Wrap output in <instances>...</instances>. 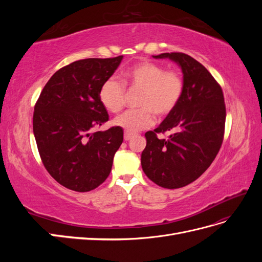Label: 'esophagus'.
<instances>
[{
	"mask_svg": "<svg viewBox=\"0 0 262 262\" xmlns=\"http://www.w3.org/2000/svg\"><path fill=\"white\" fill-rule=\"evenodd\" d=\"M133 138V134L132 133H129V132H124V140L125 141H129Z\"/></svg>",
	"mask_w": 262,
	"mask_h": 262,
	"instance_id": "34e87169",
	"label": "esophagus"
}]
</instances>
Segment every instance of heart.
<instances>
[{"label":"heart","mask_w":262,"mask_h":262,"mask_svg":"<svg viewBox=\"0 0 262 262\" xmlns=\"http://www.w3.org/2000/svg\"><path fill=\"white\" fill-rule=\"evenodd\" d=\"M123 84L131 93H140L137 107L118 117L115 124L126 132L134 133L148 128L153 123L154 116L165 118L178 106L184 95L185 84L182 76L175 70L152 61L136 63L123 73ZM121 82L109 77L99 89V100L108 112L120 113L125 104V90Z\"/></svg>","instance_id":"1"}]
</instances>
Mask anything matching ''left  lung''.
Returning a JSON list of instances; mask_svg holds the SVG:
<instances>
[{"instance_id":"1","label":"left lung","mask_w":262,"mask_h":262,"mask_svg":"<svg viewBox=\"0 0 262 262\" xmlns=\"http://www.w3.org/2000/svg\"><path fill=\"white\" fill-rule=\"evenodd\" d=\"M153 58L176 62L184 74L185 89L176 109L158 128L145 133L141 165L156 185L177 189L199 178L217 155L224 138V96L215 78L190 55L170 52ZM166 130L176 132L168 140L157 138Z\"/></svg>"}]
</instances>
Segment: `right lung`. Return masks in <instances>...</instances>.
<instances>
[{
    "mask_svg": "<svg viewBox=\"0 0 262 262\" xmlns=\"http://www.w3.org/2000/svg\"><path fill=\"white\" fill-rule=\"evenodd\" d=\"M122 58L84 59L63 67L50 77L35 105L33 129L42 164L70 190L91 191L112 171L123 130L93 129L108 121L99 89Z\"/></svg>",
    "mask_w": 262,
    "mask_h": 262,
    "instance_id": "1",
    "label": "right lung"
}]
</instances>
